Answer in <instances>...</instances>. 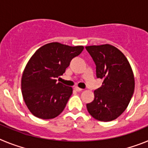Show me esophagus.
<instances>
[{
    "label": "esophagus",
    "instance_id": "esophagus-1",
    "mask_svg": "<svg viewBox=\"0 0 148 148\" xmlns=\"http://www.w3.org/2000/svg\"><path fill=\"white\" fill-rule=\"evenodd\" d=\"M75 90H76L77 92H81V91H82V90H83V89L79 88V87H75Z\"/></svg>",
    "mask_w": 148,
    "mask_h": 148
}]
</instances>
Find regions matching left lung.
I'll use <instances>...</instances> for the list:
<instances>
[{
  "label": "left lung",
  "mask_w": 148,
  "mask_h": 148,
  "mask_svg": "<svg viewBox=\"0 0 148 148\" xmlns=\"http://www.w3.org/2000/svg\"><path fill=\"white\" fill-rule=\"evenodd\" d=\"M96 66V76L102 85L94 91V100L87 104V111L101 121L117 119L127 108L135 88L133 70L125 56L114 46L86 47Z\"/></svg>",
  "instance_id": "left-lung-1"
}]
</instances>
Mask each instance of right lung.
<instances>
[{
	"label": "right lung",
	"mask_w": 148,
	"mask_h": 148,
	"mask_svg": "<svg viewBox=\"0 0 148 148\" xmlns=\"http://www.w3.org/2000/svg\"><path fill=\"white\" fill-rule=\"evenodd\" d=\"M83 46L70 47L49 43L35 51L25 66L21 78L23 99L32 115L42 119L61 114L73 93L71 87L57 82L71 60L80 55Z\"/></svg>",
	"instance_id": "obj_1"
}]
</instances>
